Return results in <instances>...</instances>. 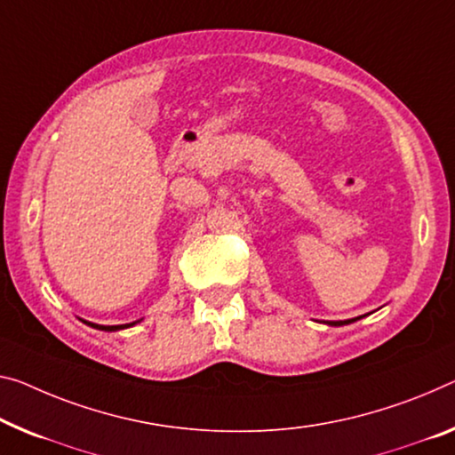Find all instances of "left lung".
<instances>
[{"instance_id": "1", "label": "left lung", "mask_w": 455, "mask_h": 455, "mask_svg": "<svg viewBox=\"0 0 455 455\" xmlns=\"http://www.w3.org/2000/svg\"><path fill=\"white\" fill-rule=\"evenodd\" d=\"M344 323H349V321H333L331 325H344Z\"/></svg>"}]
</instances>
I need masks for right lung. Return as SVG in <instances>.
Wrapping results in <instances>:
<instances>
[{
    "label": "right lung",
    "instance_id": "add662e5",
    "mask_svg": "<svg viewBox=\"0 0 455 455\" xmlns=\"http://www.w3.org/2000/svg\"><path fill=\"white\" fill-rule=\"evenodd\" d=\"M85 323H87V321H85ZM134 323H136V321H134ZM134 323H128V325H95V323H89V325L95 327V330H101V331H116V330H124V327H130Z\"/></svg>",
    "mask_w": 455,
    "mask_h": 455
}]
</instances>
